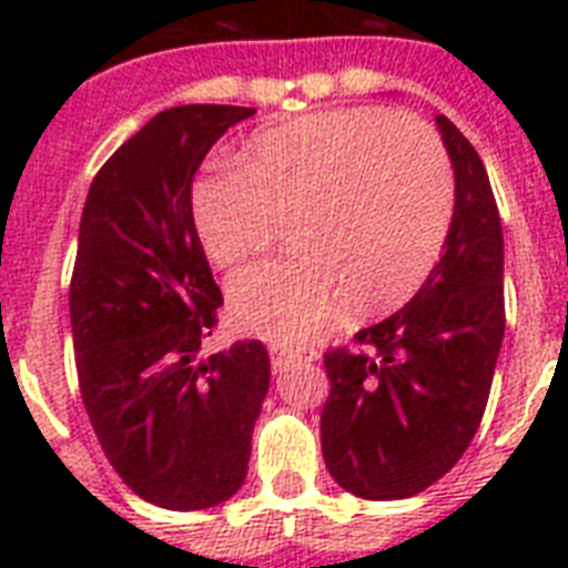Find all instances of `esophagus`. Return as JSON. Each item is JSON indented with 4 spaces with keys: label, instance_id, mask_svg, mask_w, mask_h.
I'll return each instance as SVG.
<instances>
[{
    "label": "esophagus",
    "instance_id": "esophagus-1",
    "mask_svg": "<svg viewBox=\"0 0 568 568\" xmlns=\"http://www.w3.org/2000/svg\"><path fill=\"white\" fill-rule=\"evenodd\" d=\"M267 354H271V365L274 368H283L288 359H294V356H306V359H315V351H306V347H285V345H271L267 347Z\"/></svg>",
    "mask_w": 568,
    "mask_h": 568
}]
</instances>
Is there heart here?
I'll return each mask as SVG.
<instances>
[{
	"instance_id": "b5f03b06",
	"label": "heart",
	"mask_w": 568,
	"mask_h": 568,
	"mask_svg": "<svg viewBox=\"0 0 568 568\" xmlns=\"http://www.w3.org/2000/svg\"><path fill=\"white\" fill-rule=\"evenodd\" d=\"M191 217L217 267L256 256L285 223L294 256L232 276L239 327L297 345L338 312L404 306L439 262L454 173L439 138L406 114L345 109L262 129L191 185Z\"/></svg>"
}]
</instances>
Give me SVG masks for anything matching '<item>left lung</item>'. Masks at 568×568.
<instances>
[{
    "instance_id": "8db88e82",
    "label": "left lung",
    "mask_w": 568,
    "mask_h": 568,
    "mask_svg": "<svg viewBox=\"0 0 568 568\" xmlns=\"http://www.w3.org/2000/svg\"><path fill=\"white\" fill-rule=\"evenodd\" d=\"M457 200L439 265L404 310L324 354L321 450L368 501L424 493L448 475L484 418L504 338V235L480 155L445 114Z\"/></svg>"
}]
</instances>
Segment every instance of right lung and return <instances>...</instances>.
<instances>
[{
	"label": "right lung",
	"mask_w": 568,
	"mask_h": 568,
	"mask_svg": "<svg viewBox=\"0 0 568 568\" xmlns=\"http://www.w3.org/2000/svg\"><path fill=\"white\" fill-rule=\"evenodd\" d=\"M241 105L155 114L93 176L70 324L84 409L120 480L164 510L239 493L271 383L262 342L203 356L223 294L196 239L191 182Z\"/></svg>",
	"instance_id": "1"
}]
</instances>
